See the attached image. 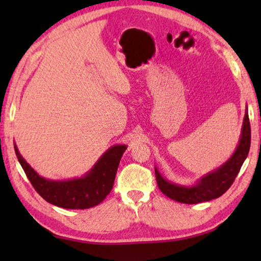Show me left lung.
Here are the masks:
<instances>
[{
	"mask_svg": "<svg viewBox=\"0 0 261 261\" xmlns=\"http://www.w3.org/2000/svg\"><path fill=\"white\" fill-rule=\"evenodd\" d=\"M251 145V126L249 121V113L247 108L245 110L244 122H243L242 134L240 144L233 152L231 158L222 166L216 168L198 180L197 184L192 187H184L173 182H169L163 178L155 168V177L159 189L163 194L169 197L170 199L176 200L183 204H199L202 201H208L227 191L231 187L237 174L240 173L243 162L249 154Z\"/></svg>",
	"mask_w": 261,
	"mask_h": 261,
	"instance_id": "obj_1",
	"label": "left lung"
}]
</instances>
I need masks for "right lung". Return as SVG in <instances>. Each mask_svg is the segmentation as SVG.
I'll return each mask as SVG.
<instances>
[{"label":"right lung","instance_id":"obj_1","mask_svg":"<svg viewBox=\"0 0 261 261\" xmlns=\"http://www.w3.org/2000/svg\"><path fill=\"white\" fill-rule=\"evenodd\" d=\"M125 145H115L101 156L94 167L81 178L51 180L41 177L20 155L15 145L17 159L26 176L40 196L50 204L68 210H86L99 205L112 191L115 176Z\"/></svg>","mask_w":261,"mask_h":261}]
</instances>
